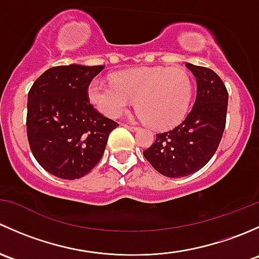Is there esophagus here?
Listing matches in <instances>:
<instances>
[{"instance_id":"34e87169","label":"esophagus","mask_w":259,"mask_h":259,"mask_svg":"<svg viewBox=\"0 0 259 259\" xmlns=\"http://www.w3.org/2000/svg\"><path fill=\"white\" fill-rule=\"evenodd\" d=\"M122 126H124V127H126V129H129L130 132H135V130H139V127H138V126H133V125L122 124Z\"/></svg>"}]
</instances>
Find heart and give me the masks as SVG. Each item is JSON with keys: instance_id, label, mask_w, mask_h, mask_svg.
I'll return each mask as SVG.
<instances>
[{"instance_id": "obj_1", "label": "heart", "mask_w": 259, "mask_h": 259, "mask_svg": "<svg viewBox=\"0 0 259 259\" xmlns=\"http://www.w3.org/2000/svg\"><path fill=\"white\" fill-rule=\"evenodd\" d=\"M193 82L182 67H145L120 72L114 81L95 77L88 86L90 103L109 117L124 114L137 99L143 117L155 129L179 124L189 109Z\"/></svg>"}]
</instances>
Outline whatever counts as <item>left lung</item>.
<instances>
[{
    "instance_id": "obj_1",
    "label": "left lung",
    "mask_w": 259,
    "mask_h": 259,
    "mask_svg": "<svg viewBox=\"0 0 259 259\" xmlns=\"http://www.w3.org/2000/svg\"><path fill=\"white\" fill-rule=\"evenodd\" d=\"M197 79V98L185 119L143 151L156 171L182 178L202 169L218 149L226 127L228 91L221 77L208 67L185 64Z\"/></svg>"
}]
</instances>
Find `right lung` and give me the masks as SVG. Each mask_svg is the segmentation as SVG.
<instances>
[{
    "instance_id": "obj_1",
    "label": "right lung",
    "mask_w": 259,
    "mask_h": 259,
    "mask_svg": "<svg viewBox=\"0 0 259 259\" xmlns=\"http://www.w3.org/2000/svg\"><path fill=\"white\" fill-rule=\"evenodd\" d=\"M103 69L75 64L51 67L28 91V144L37 163L57 178L86 176L117 126L89 103V83Z\"/></svg>"
}]
</instances>
